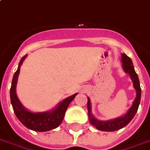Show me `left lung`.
Wrapping results in <instances>:
<instances>
[{
  "label": "left lung",
  "mask_w": 150,
  "mask_h": 150,
  "mask_svg": "<svg viewBox=\"0 0 150 150\" xmlns=\"http://www.w3.org/2000/svg\"><path fill=\"white\" fill-rule=\"evenodd\" d=\"M121 61L122 63V66L123 71H125V73L129 75L133 82L134 88L136 91V98L133 102L131 107L128 110V111L126 112L125 115L121 117L114 118V119H110V120L102 121L98 120L93 115L91 112V100H90V98L87 97V100H88L87 101V110H88V117H89L90 122L91 123L92 126H95V128L101 131H115L127 126L129 122L133 119L134 115H136L139 104H140L141 94H142L140 82H139V79H138L137 73L134 70L133 62L131 59L128 57L125 53L122 54Z\"/></svg>",
  "instance_id": "obj_1"
}]
</instances>
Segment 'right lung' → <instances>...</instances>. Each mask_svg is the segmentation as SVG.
I'll use <instances>...</instances> for the list:
<instances>
[{
    "mask_svg": "<svg viewBox=\"0 0 150 150\" xmlns=\"http://www.w3.org/2000/svg\"><path fill=\"white\" fill-rule=\"evenodd\" d=\"M26 57H27V55H24L21 59L19 63L18 68L13 75L11 89H10L11 103H12L15 115L19 121L24 126L34 131H49L51 129L57 128L60 125L61 122L64 120L65 112L69 106V104L75 98V96L78 95V93H75V95L66 98L65 99L61 101L55 108L48 111L33 112L26 109L23 106V104L21 103V101L19 100L16 92V84H17L21 67Z\"/></svg>",
    "mask_w": 150,
    "mask_h": 150,
    "instance_id": "add662e5",
    "label": "right lung"
}]
</instances>
